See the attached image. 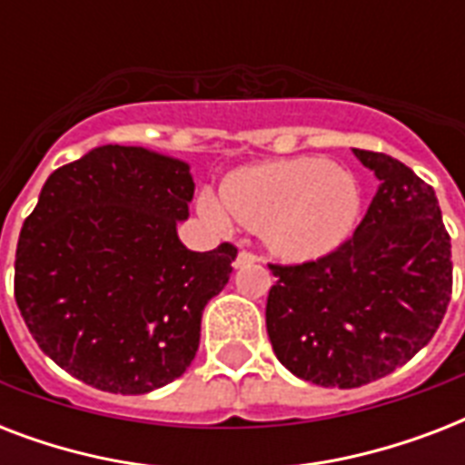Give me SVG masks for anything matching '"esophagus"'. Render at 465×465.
<instances>
[{
    "mask_svg": "<svg viewBox=\"0 0 465 465\" xmlns=\"http://www.w3.org/2000/svg\"><path fill=\"white\" fill-rule=\"evenodd\" d=\"M258 261H261V258H258L255 253H251V251H241L239 258H236V262H233V265H236V268H248V265H253V262H258Z\"/></svg>",
    "mask_w": 465,
    "mask_h": 465,
    "instance_id": "esophagus-1",
    "label": "esophagus"
}]
</instances>
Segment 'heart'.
Segmentation results:
<instances>
[{"instance_id":"obj_1","label":"heart","mask_w":465,"mask_h":465,"mask_svg":"<svg viewBox=\"0 0 465 465\" xmlns=\"http://www.w3.org/2000/svg\"><path fill=\"white\" fill-rule=\"evenodd\" d=\"M197 210L229 232L236 222L265 232L277 253L313 261L338 251L357 229L361 188L350 171L318 156L268 161L226 175L222 197L204 190Z\"/></svg>"}]
</instances>
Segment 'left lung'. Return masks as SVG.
Wrapping results in <instances>:
<instances>
[{"label":"left lung","mask_w":465,"mask_h":465,"mask_svg":"<svg viewBox=\"0 0 465 465\" xmlns=\"http://www.w3.org/2000/svg\"><path fill=\"white\" fill-rule=\"evenodd\" d=\"M379 190L347 243L270 265L265 325L277 360L316 386L357 389L432 340L451 299V239L432 185L389 154L352 149Z\"/></svg>","instance_id":"left-lung-1"}]
</instances>
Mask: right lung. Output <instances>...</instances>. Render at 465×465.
I'll return each mask as SVG.
<instances>
[{"mask_svg":"<svg viewBox=\"0 0 465 465\" xmlns=\"http://www.w3.org/2000/svg\"><path fill=\"white\" fill-rule=\"evenodd\" d=\"M190 163L147 147L91 149L47 175L21 226L16 304L43 352L94 389L140 396L190 367L236 248L178 239Z\"/></svg>","mask_w":465,"mask_h":465,"instance_id":"add662e5","label":"right lung"}]
</instances>
